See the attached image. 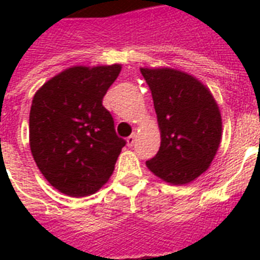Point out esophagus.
Segmentation results:
<instances>
[{"label":"esophagus","mask_w":260,"mask_h":260,"mask_svg":"<svg viewBox=\"0 0 260 260\" xmlns=\"http://www.w3.org/2000/svg\"><path fill=\"white\" fill-rule=\"evenodd\" d=\"M136 139H138V134L131 135L129 138L126 139V144H128V147L135 146V143H136Z\"/></svg>","instance_id":"1"}]
</instances>
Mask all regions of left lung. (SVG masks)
<instances>
[{"label":"left lung","instance_id":"1","mask_svg":"<svg viewBox=\"0 0 260 260\" xmlns=\"http://www.w3.org/2000/svg\"><path fill=\"white\" fill-rule=\"evenodd\" d=\"M150 86L160 147L147 160L150 171L186 185L209 169L221 142V114L210 90L193 75L170 67L140 69Z\"/></svg>","mask_w":260,"mask_h":260}]
</instances>
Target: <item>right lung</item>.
Instances as JSON below:
<instances>
[{"label":"right lung","instance_id":"add662e5","mask_svg":"<svg viewBox=\"0 0 260 260\" xmlns=\"http://www.w3.org/2000/svg\"><path fill=\"white\" fill-rule=\"evenodd\" d=\"M121 64L74 66L35 93L29 113L30 152L60 193L85 197L105 185L125 140L114 131L102 98Z\"/></svg>","mask_w":260,"mask_h":260}]
</instances>
